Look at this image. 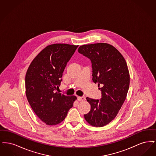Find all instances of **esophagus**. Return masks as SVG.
Segmentation results:
<instances>
[{
    "mask_svg": "<svg viewBox=\"0 0 156 156\" xmlns=\"http://www.w3.org/2000/svg\"><path fill=\"white\" fill-rule=\"evenodd\" d=\"M78 100L79 101L82 102V101H85V97H78Z\"/></svg>",
    "mask_w": 156,
    "mask_h": 156,
    "instance_id": "obj_1",
    "label": "esophagus"
}]
</instances>
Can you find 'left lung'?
Wrapping results in <instances>:
<instances>
[{
	"label": "left lung",
	"instance_id": "1",
	"mask_svg": "<svg viewBox=\"0 0 156 156\" xmlns=\"http://www.w3.org/2000/svg\"><path fill=\"white\" fill-rule=\"evenodd\" d=\"M78 52L90 59L92 81L102 91L100 101L87 98L90 110L84 118L91 126H105L116 118L127 97L130 74L126 60L108 43L82 45Z\"/></svg>",
	"mask_w": 156,
	"mask_h": 156
}]
</instances>
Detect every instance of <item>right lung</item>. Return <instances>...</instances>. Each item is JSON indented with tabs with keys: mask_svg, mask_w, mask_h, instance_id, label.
<instances>
[{
	"mask_svg": "<svg viewBox=\"0 0 156 156\" xmlns=\"http://www.w3.org/2000/svg\"><path fill=\"white\" fill-rule=\"evenodd\" d=\"M78 45H47L33 59L25 77L26 95L32 109L47 125L62 122L73 106L76 96H67L56 90L67 63Z\"/></svg>",
	"mask_w": 156,
	"mask_h": 156,
	"instance_id": "right-lung-1",
	"label": "right lung"
}]
</instances>
